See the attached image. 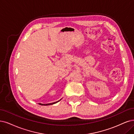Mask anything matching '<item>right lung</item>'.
I'll return each instance as SVG.
<instances>
[{"label": "right lung", "instance_id": "right-lung-1", "mask_svg": "<svg viewBox=\"0 0 134 134\" xmlns=\"http://www.w3.org/2000/svg\"><path fill=\"white\" fill-rule=\"evenodd\" d=\"M59 101H57V102H54V103H48V104H40H40H41V105H52V104H55V103H57L58 102H59Z\"/></svg>", "mask_w": 134, "mask_h": 134}]
</instances>
